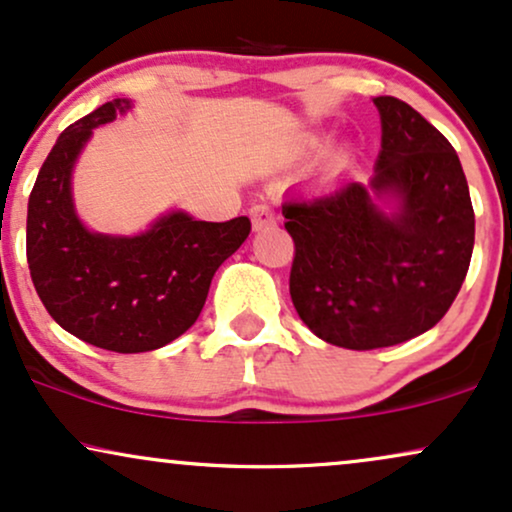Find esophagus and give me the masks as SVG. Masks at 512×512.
Here are the masks:
<instances>
[{
  "label": "esophagus",
  "mask_w": 512,
  "mask_h": 512,
  "mask_svg": "<svg viewBox=\"0 0 512 512\" xmlns=\"http://www.w3.org/2000/svg\"><path fill=\"white\" fill-rule=\"evenodd\" d=\"M250 219H252V229L262 231L276 224V212L269 205H255L250 207Z\"/></svg>",
  "instance_id": "esophagus-1"
}]
</instances>
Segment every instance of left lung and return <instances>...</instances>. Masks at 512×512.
<instances>
[{
  "instance_id": "left-lung-1",
  "label": "left lung",
  "mask_w": 512,
  "mask_h": 512,
  "mask_svg": "<svg viewBox=\"0 0 512 512\" xmlns=\"http://www.w3.org/2000/svg\"><path fill=\"white\" fill-rule=\"evenodd\" d=\"M381 152L369 186L346 181L281 205L295 255L291 298L331 346L374 350L429 331L463 286L474 209L453 145L398 97H374ZM399 200L384 215L373 202Z\"/></svg>"
}]
</instances>
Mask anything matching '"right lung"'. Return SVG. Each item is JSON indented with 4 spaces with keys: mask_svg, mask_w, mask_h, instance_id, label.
<instances>
[{
    "mask_svg": "<svg viewBox=\"0 0 512 512\" xmlns=\"http://www.w3.org/2000/svg\"><path fill=\"white\" fill-rule=\"evenodd\" d=\"M131 107L114 100L71 123L30 190L26 255L35 291L61 329L114 353L171 343L200 317L209 283L250 233V219L166 214L143 236L90 233L71 200V169L92 128Z\"/></svg>",
    "mask_w": 512,
    "mask_h": 512,
    "instance_id": "right-lung-1",
    "label": "right lung"
}]
</instances>
